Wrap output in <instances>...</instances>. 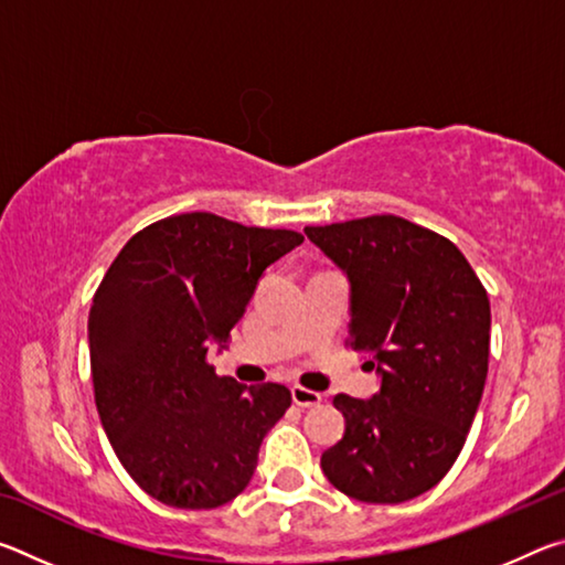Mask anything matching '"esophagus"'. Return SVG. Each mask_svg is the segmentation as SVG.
<instances>
[{
  "mask_svg": "<svg viewBox=\"0 0 565 565\" xmlns=\"http://www.w3.org/2000/svg\"><path fill=\"white\" fill-rule=\"evenodd\" d=\"M291 398H294V404L301 408L321 404V394H317V391H311V388H303V386H291Z\"/></svg>",
  "mask_w": 565,
  "mask_h": 565,
  "instance_id": "obj_1",
  "label": "esophagus"
}]
</instances>
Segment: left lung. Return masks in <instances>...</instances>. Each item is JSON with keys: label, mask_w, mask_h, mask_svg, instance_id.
<instances>
[{"label": "left lung", "mask_w": 565, "mask_h": 565, "mask_svg": "<svg viewBox=\"0 0 565 565\" xmlns=\"http://www.w3.org/2000/svg\"><path fill=\"white\" fill-rule=\"evenodd\" d=\"M303 234L347 271V343L381 376L374 398L333 396L347 431L323 451V473L356 501L416 499L454 466L481 404L489 294L454 242L408 218L363 216Z\"/></svg>", "instance_id": "8db88e82"}]
</instances>
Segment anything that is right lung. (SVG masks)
<instances>
[{"label":"right lung","mask_w":565,"mask_h":565,"mask_svg":"<svg viewBox=\"0 0 565 565\" xmlns=\"http://www.w3.org/2000/svg\"><path fill=\"white\" fill-rule=\"evenodd\" d=\"M301 242L289 228L177 214L134 234L104 274L89 311L94 401L151 499L216 509L252 481L291 391L216 376L206 353L244 317L266 266Z\"/></svg>","instance_id":"add662e5"}]
</instances>
